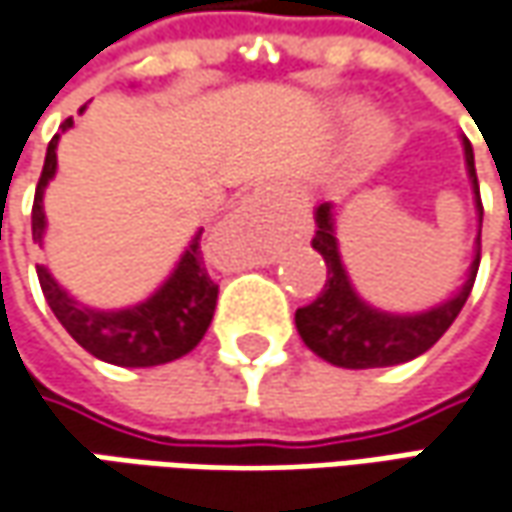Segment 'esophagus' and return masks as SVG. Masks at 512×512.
<instances>
[{
	"label": "esophagus",
	"mask_w": 512,
	"mask_h": 512,
	"mask_svg": "<svg viewBox=\"0 0 512 512\" xmlns=\"http://www.w3.org/2000/svg\"><path fill=\"white\" fill-rule=\"evenodd\" d=\"M253 199H256V193H250V196H247V205H253Z\"/></svg>",
	"instance_id": "1"
}]
</instances>
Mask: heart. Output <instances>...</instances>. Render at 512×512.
Instances as JSON below:
<instances>
[{
  "mask_svg": "<svg viewBox=\"0 0 512 512\" xmlns=\"http://www.w3.org/2000/svg\"><path fill=\"white\" fill-rule=\"evenodd\" d=\"M384 139H387V125H384V122H370V125L364 128L362 145L367 153H373V150L382 148Z\"/></svg>",
  "mask_w": 512,
  "mask_h": 512,
  "instance_id": "heart-1",
  "label": "heart"
}]
</instances>
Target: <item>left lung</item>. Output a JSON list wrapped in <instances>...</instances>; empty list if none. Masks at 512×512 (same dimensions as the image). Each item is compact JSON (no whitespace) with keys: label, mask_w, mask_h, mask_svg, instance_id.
Segmentation results:
<instances>
[{"label":"left lung","mask_w":512,"mask_h":512,"mask_svg":"<svg viewBox=\"0 0 512 512\" xmlns=\"http://www.w3.org/2000/svg\"><path fill=\"white\" fill-rule=\"evenodd\" d=\"M464 159L476 190V205H479V225H482V196H479V179H476V165H473V148L464 142ZM316 236L313 247L322 253L327 265V282L316 302L296 310V327L302 342L322 356L325 362L347 370H367V367H390L422 356L433 344L447 333V327L456 322L462 313L464 302L473 290L479 262H482V227L476 239V259L470 265V276L464 287L442 307H433L419 316H393L367 307L356 296V290L347 282L342 259H339V245H336V230H333V213L330 205H319L316 210Z\"/></svg>","instance_id":"obj_1"}]
</instances>
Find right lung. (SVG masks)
Masks as SVG:
<instances>
[{"label":"right lung","mask_w":512,"mask_h":512,"mask_svg":"<svg viewBox=\"0 0 512 512\" xmlns=\"http://www.w3.org/2000/svg\"><path fill=\"white\" fill-rule=\"evenodd\" d=\"M85 108H79L82 113ZM73 119H65L62 130H68ZM56 142L53 136L45 153V168L36 185L33 210H30V227H33V242L42 245L45 233V210H42V193L50 176L56 173ZM202 230L185 250L182 262L176 265L173 276L159 287L148 302L128 307V310H90L76 305L62 287L53 282L45 265H36V276L42 293L48 299L53 316L62 322L76 342L88 350L90 356L102 359L119 367H153V364H168L173 359H182L210 327L219 285L210 279L205 259H202Z\"/></svg>","instance_id":"right-lung-1"}]
</instances>
